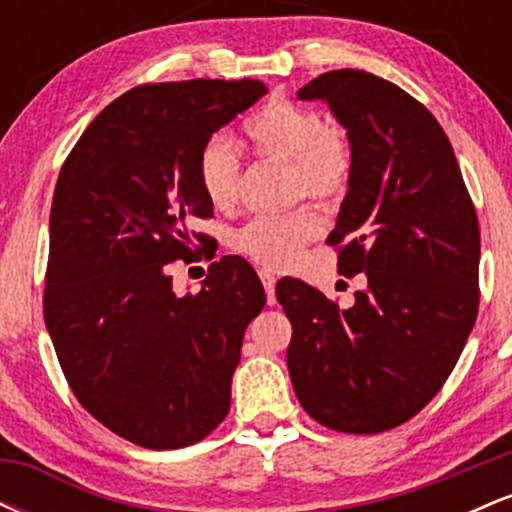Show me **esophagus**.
<instances>
[{
	"label": "esophagus",
	"mask_w": 512,
	"mask_h": 512,
	"mask_svg": "<svg viewBox=\"0 0 512 512\" xmlns=\"http://www.w3.org/2000/svg\"><path fill=\"white\" fill-rule=\"evenodd\" d=\"M260 279L264 284V291H267V303H276V276L269 272V269H260Z\"/></svg>",
	"instance_id": "obj_1"
}]
</instances>
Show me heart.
<instances>
[{
    "mask_svg": "<svg viewBox=\"0 0 512 512\" xmlns=\"http://www.w3.org/2000/svg\"><path fill=\"white\" fill-rule=\"evenodd\" d=\"M252 151L267 161L289 163L291 195L334 202L354 175V144L346 129L330 125L317 110L293 101H272L243 122ZM197 180L216 209L236 202L240 158L223 137L204 142L197 156ZM320 233L313 209L257 216L233 233V248L264 267H286Z\"/></svg>",
    "mask_w": 512,
    "mask_h": 512,
    "instance_id": "1",
    "label": "heart"
}]
</instances>
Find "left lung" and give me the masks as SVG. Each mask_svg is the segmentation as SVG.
<instances>
[{"label":"left lung","mask_w":512,"mask_h":512,"mask_svg":"<svg viewBox=\"0 0 512 512\" xmlns=\"http://www.w3.org/2000/svg\"><path fill=\"white\" fill-rule=\"evenodd\" d=\"M325 101L354 144V175L327 238L339 274L363 272L351 308L298 279L276 284L293 334L286 363L317 424L383 433L438 395L479 310V221L450 139L407 91L334 69L298 91Z\"/></svg>","instance_id":"obj_1"}]
</instances>
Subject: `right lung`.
I'll return each instance as SVG.
<instances>
[{"instance_id": "right-lung-1", "label": "right lung", "mask_w": 512, "mask_h": 512, "mask_svg": "<svg viewBox=\"0 0 512 512\" xmlns=\"http://www.w3.org/2000/svg\"><path fill=\"white\" fill-rule=\"evenodd\" d=\"M267 93L255 79L144 84L115 98L67 156L50 211L43 313L69 387L93 419L149 450L207 438L231 409L245 327L267 303L243 257L178 296L211 134ZM202 243L204 233H192Z\"/></svg>"}]
</instances>
